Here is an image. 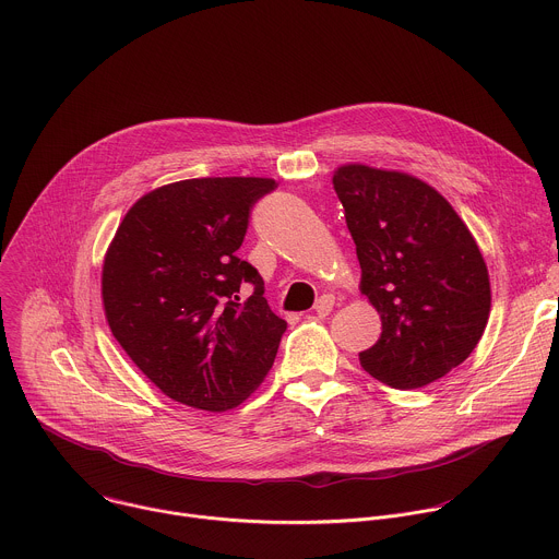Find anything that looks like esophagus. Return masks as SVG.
Segmentation results:
<instances>
[{"label":"esophagus","instance_id":"1","mask_svg":"<svg viewBox=\"0 0 559 559\" xmlns=\"http://www.w3.org/2000/svg\"><path fill=\"white\" fill-rule=\"evenodd\" d=\"M333 305H335V298L333 296H322L318 302H316V313L320 318H326L331 311H333Z\"/></svg>","mask_w":559,"mask_h":559}]
</instances>
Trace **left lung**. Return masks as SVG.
I'll return each instance as SVG.
<instances>
[{"mask_svg":"<svg viewBox=\"0 0 559 559\" xmlns=\"http://www.w3.org/2000/svg\"><path fill=\"white\" fill-rule=\"evenodd\" d=\"M361 265L359 289L381 316L361 368L394 390H418L464 364L492 307L484 254L451 202L399 169L346 163L333 171Z\"/></svg>","mask_w":559,"mask_h":559,"instance_id":"8db88e82","label":"left lung"}]
</instances>
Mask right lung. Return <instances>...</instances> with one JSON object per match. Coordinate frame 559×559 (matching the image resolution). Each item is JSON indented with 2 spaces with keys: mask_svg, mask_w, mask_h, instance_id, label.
<instances>
[{
  "mask_svg": "<svg viewBox=\"0 0 559 559\" xmlns=\"http://www.w3.org/2000/svg\"><path fill=\"white\" fill-rule=\"evenodd\" d=\"M274 178L217 176L156 187L123 215L102 265L106 322L132 364L171 401L241 405L267 377L287 324L263 278L237 257L252 204ZM255 285L239 306L238 287Z\"/></svg>",
  "mask_w": 559,
  "mask_h": 559,
  "instance_id": "add662e5",
  "label": "right lung"
}]
</instances>
